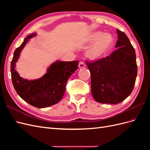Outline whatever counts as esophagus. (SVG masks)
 <instances>
[{"mask_svg":"<svg viewBox=\"0 0 150 150\" xmlns=\"http://www.w3.org/2000/svg\"><path fill=\"white\" fill-rule=\"evenodd\" d=\"M85 67L84 63L83 61H80L79 62V68H84Z\"/></svg>","mask_w":150,"mask_h":150,"instance_id":"1","label":"esophagus"}]
</instances>
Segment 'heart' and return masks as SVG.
<instances>
[{
    "label": "heart",
    "instance_id": "1",
    "mask_svg": "<svg viewBox=\"0 0 150 150\" xmlns=\"http://www.w3.org/2000/svg\"><path fill=\"white\" fill-rule=\"evenodd\" d=\"M95 43L86 51V55L89 59L98 61L104 58L110 51L114 43V39L110 34H104L98 31L91 35L88 39V43Z\"/></svg>",
    "mask_w": 150,
    "mask_h": 150
}]
</instances>
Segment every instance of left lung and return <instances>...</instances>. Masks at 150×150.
I'll return each instance as SVG.
<instances>
[{"instance_id":"8db88e82","label":"left lung","mask_w":150,"mask_h":150,"mask_svg":"<svg viewBox=\"0 0 150 150\" xmlns=\"http://www.w3.org/2000/svg\"><path fill=\"white\" fill-rule=\"evenodd\" d=\"M116 32V51L101 59L86 61L91 73V93L98 103L117 104L125 100L133 90L137 76L134 49L123 32Z\"/></svg>"}]
</instances>
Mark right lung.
Wrapping results in <instances>:
<instances>
[{"mask_svg":"<svg viewBox=\"0 0 150 150\" xmlns=\"http://www.w3.org/2000/svg\"><path fill=\"white\" fill-rule=\"evenodd\" d=\"M36 35L33 33L28 35L15 50L11 72L13 88L19 96L30 105L43 108L52 106L61 100L65 93L67 81L78 69L79 61H56L50 65L46 73L40 78L35 80L22 78L15 69L16 62L27 42Z\"/></svg>","mask_w":150,"mask_h":150,"instance_id":"right-lung-1","label":"right lung"}]
</instances>
